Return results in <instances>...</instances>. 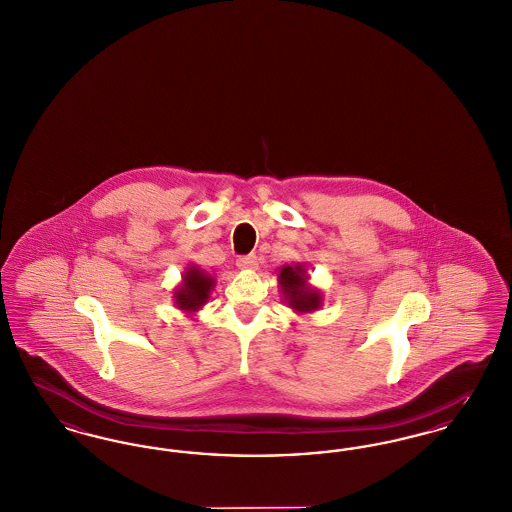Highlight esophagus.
Here are the masks:
<instances>
[{
    "instance_id": "34e87169",
    "label": "esophagus",
    "mask_w": 512,
    "mask_h": 512,
    "mask_svg": "<svg viewBox=\"0 0 512 512\" xmlns=\"http://www.w3.org/2000/svg\"><path fill=\"white\" fill-rule=\"evenodd\" d=\"M236 263H238V267L249 268V270H253V268H257V265H259V263H257V255H253V253H251V255L238 257Z\"/></svg>"
}]
</instances>
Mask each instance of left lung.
I'll list each match as a JSON object with an SVG mask.
<instances>
[{
  "instance_id": "left-lung-1",
  "label": "left lung",
  "mask_w": 512,
  "mask_h": 512,
  "mask_svg": "<svg viewBox=\"0 0 512 512\" xmlns=\"http://www.w3.org/2000/svg\"><path fill=\"white\" fill-rule=\"evenodd\" d=\"M278 284L286 303L297 313H313L322 307V293L309 284L303 265H284L278 274Z\"/></svg>"
}]
</instances>
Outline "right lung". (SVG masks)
I'll list each match as a JSON object with an SVG mask.
<instances>
[{
	"mask_svg": "<svg viewBox=\"0 0 512 512\" xmlns=\"http://www.w3.org/2000/svg\"><path fill=\"white\" fill-rule=\"evenodd\" d=\"M213 288H215V278L192 265L184 272L182 284L174 290V303L178 309L186 313H195L209 301Z\"/></svg>",
	"mask_w": 512,
	"mask_h": 512,
	"instance_id": "obj_1",
	"label": "right lung"
}]
</instances>
